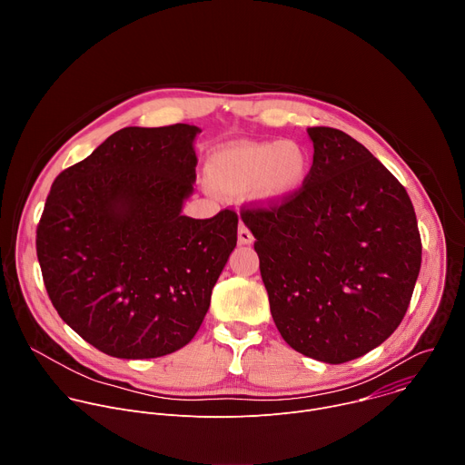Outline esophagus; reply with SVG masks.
<instances>
[{
	"label": "esophagus",
	"instance_id": "obj_1",
	"mask_svg": "<svg viewBox=\"0 0 465 465\" xmlns=\"http://www.w3.org/2000/svg\"><path fill=\"white\" fill-rule=\"evenodd\" d=\"M237 239L241 244H252L253 242V235L252 232L248 230V226L244 223L239 224V233H237Z\"/></svg>",
	"mask_w": 465,
	"mask_h": 465
}]
</instances>
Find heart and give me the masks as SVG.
<instances>
[{
    "label": "heart",
    "instance_id": "b5f03b06",
    "mask_svg": "<svg viewBox=\"0 0 465 465\" xmlns=\"http://www.w3.org/2000/svg\"><path fill=\"white\" fill-rule=\"evenodd\" d=\"M309 169V153L294 140L235 143L210 158L208 178L212 185L224 193L237 194L255 187L264 201L282 203L302 189Z\"/></svg>",
    "mask_w": 465,
    "mask_h": 465
}]
</instances>
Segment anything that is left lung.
<instances>
[{
	"label": "left lung",
	"instance_id": "8db88e82",
	"mask_svg": "<svg viewBox=\"0 0 465 465\" xmlns=\"http://www.w3.org/2000/svg\"><path fill=\"white\" fill-rule=\"evenodd\" d=\"M314 154L302 189L282 203L242 206L283 341L342 364L401 323L421 267L407 189L346 132L311 126Z\"/></svg>",
	"mask_w": 465,
	"mask_h": 465
}]
</instances>
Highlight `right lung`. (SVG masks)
<instances>
[{"label":"right lung","instance_id":"obj_1","mask_svg":"<svg viewBox=\"0 0 465 465\" xmlns=\"http://www.w3.org/2000/svg\"><path fill=\"white\" fill-rule=\"evenodd\" d=\"M196 126H126L53 182L36 228L47 296L77 335L117 359H156L201 327L239 217L182 215Z\"/></svg>","mask_w":465,"mask_h":465}]
</instances>
